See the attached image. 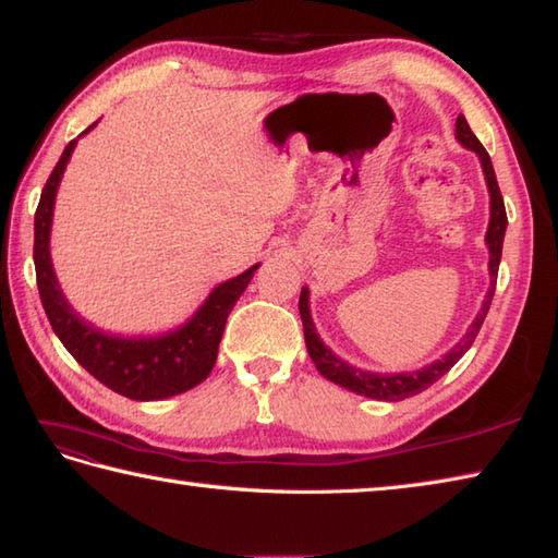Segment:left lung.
Returning <instances> with one entry per match:
<instances>
[{"label":"left lung","instance_id":"obj_1","mask_svg":"<svg viewBox=\"0 0 558 558\" xmlns=\"http://www.w3.org/2000/svg\"><path fill=\"white\" fill-rule=\"evenodd\" d=\"M457 140L462 142L466 149H472L482 159V169L486 177L488 185V195H490V220H488V232H486V244H488V272H490V288L484 300V307L478 312L476 319L469 326V331L462 336V341L457 343L452 351H447L440 360L425 365L421 369H413V373H391V375H381V373H367V369H360L348 365L345 360L338 357L331 348H326L324 341L314 329L312 314H310V290L302 288L300 294V316H302V326H304V341H307V351L310 357L314 360V365L319 373L336 381L338 387H345L355 391L360 397H369L377 401H401L409 397L421 395L423 389H428L435 385L445 373H450L452 365L460 360L469 348H472L474 338L482 329V324L488 314L490 300H494V290H496V278H498V266H500V251H504V236H506V227H508V215H506V205H504V195H500L498 181H496V171L494 163H490L488 151L484 149L482 142L472 133V128L464 120V116L457 118V130H454Z\"/></svg>","mask_w":558,"mask_h":558}]
</instances>
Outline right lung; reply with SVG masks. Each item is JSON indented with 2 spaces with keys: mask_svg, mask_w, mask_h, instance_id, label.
<instances>
[{
  "mask_svg": "<svg viewBox=\"0 0 558 558\" xmlns=\"http://www.w3.org/2000/svg\"><path fill=\"white\" fill-rule=\"evenodd\" d=\"M94 125L86 128L84 133H89ZM74 145L76 140L64 147L60 161L54 163L46 189L40 193L36 227H33V232H36L33 236V264H36L43 310L48 314L52 331L58 333L76 363L101 385L113 389L116 395L135 401H157L183 395L213 373L227 316L254 278L258 264L244 270L242 276L217 286L210 298L203 302V307L177 331L147 338H120L94 329L64 300L50 260L54 193H58L62 171L68 167Z\"/></svg>",
  "mask_w": 558,
  "mask_h": 558,
  "instance_id": "1",
  "label": "right lung"
}]
</instances>
